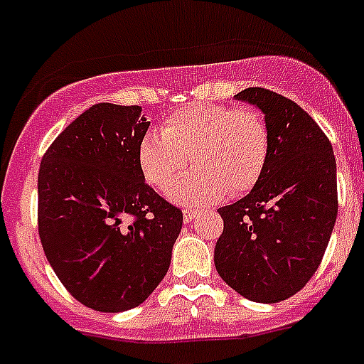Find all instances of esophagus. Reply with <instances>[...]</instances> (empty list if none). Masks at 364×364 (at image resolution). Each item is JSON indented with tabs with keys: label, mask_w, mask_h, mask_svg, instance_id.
Wrapping results in <instances>:
<instances>
[{
	"label": "esophagus",
	"mask_w": 364,
	"mask_h": 364,
	"mask_svg": "<svg viewBox=\"0 0 364 364\" xmlns=\"http://www.w3.org/2000/svg\"><path fill=\"white\" fill-rule=\"evenodd\" d=\"M195 216H196V210L186 209L184 210V223H191V221L195 220Z\"/></svg>",
	"instance_id": "obj_1"
}]
</instances>
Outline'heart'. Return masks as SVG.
I'll return each instance as SVG.
<instances>
[{
	"instance_id": "b5f03b06",
	"label": "heart",
	"mask_w": 364,
	"mask_h": 364,
	"mask_svg": "<svg viewBox=\"0 0 364 364\" xmlns=\"http://www.w3.org/2000/svg\"><path fill=\"white\" fill-rule=\"evenodd\" d=\"M199 168L173 186L188 157ZM269 157V130L254 109L191 103L168 117L162 130H148L137 146L144 180L182 205L218 202L250 191Z\"/></svg>"
}]
</instances>
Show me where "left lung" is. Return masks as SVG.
<instances>
[{
    "mask_svg": "<svg viewBox=\"0 0 364 364\" xmlns=\"http://www.w3.org/2000/svg\"><path fill=\"white\" fill-rule=\"evenodd\" d=\"M236 98L264 114L269 157L254 189L218 210L214 266L241 296L275 304L309 282L327 250L338 216L336 159L316 121L289 98L262 87Z\"/></svg>",
    "mask_w": 364,
    "mask_h": 364,
    "instance_id": "8db88e82",
    "label": "left lung"
}]
</instances>
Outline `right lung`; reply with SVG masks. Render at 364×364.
<instances>
[{
    "label": "right lung",
    "instance_id": "obj_1",
    "mask_svg": "<svg viewBox=\"0 0 364 364\" xmlns=\"http://www.w3.org/2000/svg\"><path fill=\"white\" fill-rule=\"evenodd\" d=\"M141 110L92 105L51 143L37 178L48 262L78 302L102 313L151 295L184 220L144 182L137 146L150 121Z\"/></svg>",
    "mask_w": 364,
    "mask_h": 364
}]
</instances>
